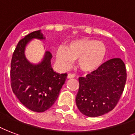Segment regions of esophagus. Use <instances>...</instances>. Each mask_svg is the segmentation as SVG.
<instances>
[{"mask_svg": "<svg viewBox=\"0 0 135 135\" xmlns=\"http://www.w3.org/2000/svg\"><path fill=\"white\" fill-rule=\"evenodd\" d=\"M75 77V75H74V74H71V73H69L68 75V78L70 79V78H73Z\"/></svg>", "mask_w": 135, "mask_h": 135, "instance_id": "34e87169", "label": "esophagus"}]
</instances>
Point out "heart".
<instances>
[{
  "mask_svg": "<svg viewBox=\"0 0 135 135\" xmlns=\"http://www.w3.org/2000/svg\"><path fill=\"white\" fill-rule=\"evenodd\" d=\"M107 55V47L101 41L90 38L74 40L67 45L65 48L60 47L55 52V57L60 65L69 68L78 60V66L83 72H93L98 70L103 63Z\"/></svg>",
  "mask_w": 135,
  "mask_h": 135,
  "instance_id": "obj_1",
  "label": "heart"
}]
</instances>
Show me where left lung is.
<instances>
[{"label": "left lung", "instance_id": "left-lung-1", "mask_svg": "<svg viewBox=\"0 0 135 135\" xmlns=\"http://www.w3.org/2000/svg\"><path fill=\"white\" fill-rule=\"evenodd\" d=\"M127 80L126 68L120 58L109 60L86 77L79 78L76 105L88 117L101 116L119 102Z\"/></svg>", "mask_w": 135, "mask_h": 135}]
</instances>
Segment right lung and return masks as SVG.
<instances>
[{"mask_svg":"<svg viewBox=\"0 0 135 135\" xmlns=\"http://www.w3.org/2000/svg\"><path fill=\"white\" fill-rule=\"evenodd\" d=\"M33 38L44 39L40 30L32 32L18 42L11 62L12 90L24 106L42 112L52 107L65 82L67 74L57 73L50 65L52 54L47 51L42 61L33 65L24 55L25 45Z\"/></svg>","mask_w":135,"mask_h":135,"instance_id":"right-lung-1","label":"right lung"}]
</instances>
